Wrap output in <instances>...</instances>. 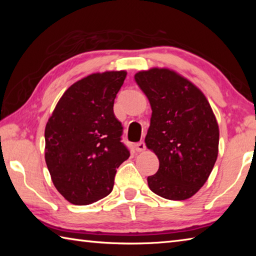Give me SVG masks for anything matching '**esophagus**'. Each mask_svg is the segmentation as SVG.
Wrapping results in <instances>:
<instances>
[{"instance_id":"1","label":"esophagus","mask_w":256,"mask_h":256,"mask_svg":"<svg viewBox=\"0 0 256 256\" xmlns=\"http://www.w3.org/2000/svg\"><path fill=\"white\" fill-rule=\"evenodd\" d=\"M136 150L138 151V152H142V151L146 150V144L144 141L141 142H138V144H136Z\"/></svg>"}]
</instances>
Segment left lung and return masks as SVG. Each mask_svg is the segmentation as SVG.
I'll return each instance as SVG.
<instances>
[{
	"instance_id": "1",
	"label": "left lung",
	"mask_w": 256,
	"mask_h": 256,
	"mask_svg": "<svg viewBox=\"0 0 256 256\" xmlns=\"http://www.w3.org/2000/svg\"><path fill=\"white\" fill-rule=\"evenodd\" d=\"M134 78L152 110L144 142L159 170L148 177L149 188L167 200H188L204 185L218 157L214 110L200 88L170 68H151Z\"/></svg>"
}]
</instances>
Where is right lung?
<instances>
[{"label": "right lung", "instance_id": "right-lung-1", "mask_svg": "<svg viewBox=\"0 0 256 256\" xmlns=\"http://www.w3.org/2000/svg\"><path fill=\"white\" fill-rule=\"evenodd\" d=\"M128 72H96L68 86L45 128V162L66 201L86 206L107 196L120 164L130 157L114 100Z\"/></svg>", "mask_w": 256, "mask_h": 256}]
</instances>
